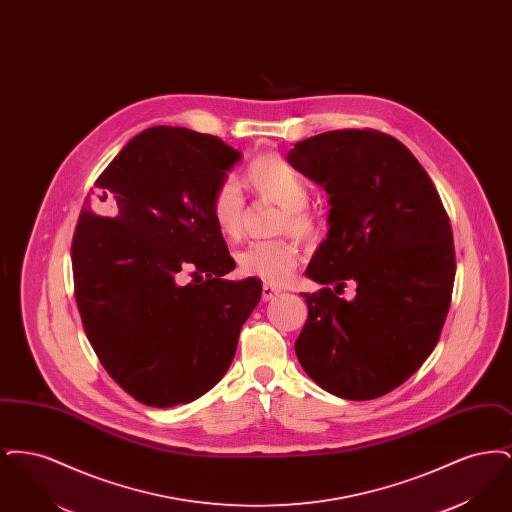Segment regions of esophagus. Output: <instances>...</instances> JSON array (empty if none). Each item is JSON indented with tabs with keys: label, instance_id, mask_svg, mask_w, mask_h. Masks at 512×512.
<instances>
[{
	"label": "esophagus",
	"instance_id": "obj_1",
	"mask_svg": "<svg viewBox=\"0 0 512 512\" xmlns=\"http://www.w3.org/2000/svg\"><path fill=\"white\" fill-rule=\"evenodd\" d=\"M278 295H280V290H278V288L268 286V284L263 286V301H272V299H274V297H278Z\"/></svg>",
	"mask_w": 512,
	"mask_h": 512
}]
</instances>
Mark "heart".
I'll return each instance as SVG.
<instances>
[{
	"instance_id": "b5f03b06",
	"label": "heart",
	"mask_w": 512,
	"mask_h": 512,
	"mask_svg": "<svg viewBox=\"0 0 512 512\" xmlns=\"http://www.w3.org/2000/svg\"><path fill=\"white\" fill-rule=\"evenodd\" d=\"M247 182L259 197L276 203L282 213L276 232H290L303 242L317 240L322 220L309 203L307 180L278 155L257 157L247 167ZM211 215L226 238H240L244 232L245 197L234 178L220 180L211 197ZM301 263L299 245L288 238L247 245L238 253V268L245 276L259 278L270 286H284Z\"/></svg>"
}]
</instances>
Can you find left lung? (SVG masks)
<instances>
[{"mask_svg": "<svg viewBox=\"0 0 512 512\" xmlns=\"http://www.w3.org/2000/svg\"><path fill=\"white\" fill-rule=\"evenodd\" d=\"M293 169L330 194V230L307 276L309 317L295 341L303 370L343 399L382 397L438 345L455 282L451 220L413 153L372 128L322 132L293 146ZM358 286L353 302L339 295Z\"/></svg>", "mask_w": 512, "mask_h": 512, "instance_id": "1", "label": "left lung"}]
</instances>
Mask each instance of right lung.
<instances>
[{
  "label": "right lung",
  "instance_id": "1",
  "mask_svg": "<svg viewBox=\"0 0 512 512\" xmlns=\"http://www.w3.org/2000/svg\"><path fill=\"white\" fill-rule=\"evenodd\" d=\"M240 151L217 136L153 126L101 172L74 228V297L107 374L149 407L190 403L232 363L261 282L236 267L211 197ZM107 200L111 218L96 216ZM186 277H192L190 283Z\"/></svg>",
  "mask_w": 512,
  "mask_h": 512
}]
</instances>
